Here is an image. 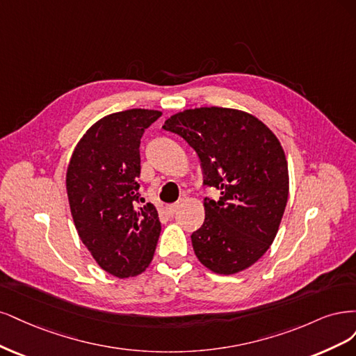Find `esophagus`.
Wrapping results in <instances>:
<instances>
[{"label": "esophagus", "mask_w": 356, "mask_h": 356, "mask_svg": "<svg viewBox=\"0 0 356 356\" xmlns=\"http://www.w3.org/2000/svg\"><path fill=\"white\" fill-rule=\"evenodd\" d=\"M179 207H180V204H179V202H176V204H170V205H167L165 210H167V213H168V214H175V213L179 210Z\"/></svg>", "instance_id": "1"}]
</instances>
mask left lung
I'll list each match as a JSON object with an SVG mask.
<instances>
[{
  "instance_id": "1",
  "label": "left lung",
  "mask_w": 356,
  "mask_h": 356,
  "mask_svg": "<svg viewBox=\"0 0 356 356\" xmlns=\"http://www.w3.org/2000/svg\"><path fill=\"white\" fill-rule=\"evenodd\" d=\"M163 129L197 152L204 186L220 198H204L205 220L192 247L205 268L220 275L244 270L273 243L289 200V165L280 140L247 112L227 108L188 109Z\"/></svg>"
}]
</instances>
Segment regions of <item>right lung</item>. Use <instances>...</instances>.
Here are the masks:
<instances>
[{"label":"right lung","mask_w":356,"mask_h":356,"mask_svg":"<svg viewBox=\"0 0 356 356\" xmlns=\"http://www.w3.org/2000/svg\"><path fill=\"white\" fill-rule=\"evenodd\" d=\"M161 112L129 109L102 118L78 142L66 173L72 219L99 266L113 277L142 273L161 232L139 193L140 139Z\"/></svg>","instance_id":"1"}]
</instances>
